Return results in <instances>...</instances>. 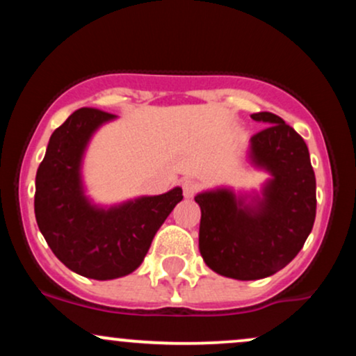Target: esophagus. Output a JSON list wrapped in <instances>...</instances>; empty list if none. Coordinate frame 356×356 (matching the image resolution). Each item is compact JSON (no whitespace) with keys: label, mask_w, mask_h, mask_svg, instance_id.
Wrapping results in <instances>:
<instances>
[{"label":"esophagus","mask_w":356,"mask_h":356,"mask_svg":"<svg viewBox=\"0 0 356 356\" xmlns=\"http://www.w3.org/2000/svg\"><path fill=\"white\" fill-rule=\"evenodd\" d=\"M197 191H199V184L195 181H192V179H186V181L182 182L184 197H187V199L194 197V195L197 194Z\"/></svg>","instance_id":"obj_1"}]
</instances>
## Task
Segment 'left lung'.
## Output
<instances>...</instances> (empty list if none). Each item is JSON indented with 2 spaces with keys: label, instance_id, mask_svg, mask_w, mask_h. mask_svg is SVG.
<instances>
[{
  "label": "left lung",
  "instance_id": "obj_1",
  "mask_svg": "<svg viewBox=\"0 0 356 356\" xmlns=\"http://www.w3.org/2000/svg\"><path fill=\"white\" fill-rule=\"evenodd\" d=\"M251 118L268 125L251 137V161L273 175L263 199L248 206L227 189L195 195L202 259L218 275L241 281L268 277L291 263L316 216V179L303 137L271 112Z\"/></svg>",
  "mask_w": 356,
  "mask_h": 356
}]
</instances>
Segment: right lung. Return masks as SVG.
I'll use <instances>...</instances> for the list:
<instances>
[{
	"label": "right lung",
	"mask_w": 356,
	"mask_h": 356,
	"mask_svg": "<svg viewBox=\"0 0 356 356\" xmlns=\"http://www.w3.org/2000/svg\"><path fill=\"white\" fill-rule=\"evenodd\" d=\"M115 115L80 108L51 134L36 170L35 216L44 241L61 263L92 280H115L140 266L155 232L182 189L100 209L83 195L80 165L90 137Z\"/></svg>",
	"instance_id": "right-lung-1"
}]
</instances>
